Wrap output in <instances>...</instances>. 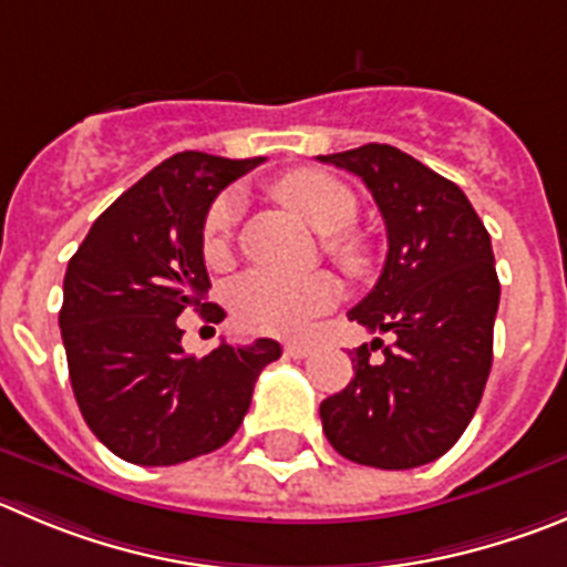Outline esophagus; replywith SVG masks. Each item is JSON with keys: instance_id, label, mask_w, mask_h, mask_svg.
<instances>
[{"instance_id": "1", "label": "esophagus", "mask_w": 567, "mask_h": 567, "mask_svg": "<svg viewBox=\"0 0 567 567\" xmlns=\"http://www.w3.org/2000/svg\"><path fill=\"white\" fill-rule=\"evenodd\" d=\"M310 352H313V349H310L308 343H285V355L296 358V361H299V358H308Z\"/></svg>"}]
</instances>
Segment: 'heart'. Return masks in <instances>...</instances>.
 Instances as JSON below:
<instances>
[{
	"label": "heart",
	"instance_id": "1",
	"mask_svg": "<svg viewBox=\"0 0 567 567\" xmlns=\"http://www.w3.org/2000/svg\"><path fill=\"white\" fill-rule=\"evenodd\" d=\"M274 193L288 209L308 220L324 235V251L349 274H363L372 266V251L361 235L347 226L355 218V195L347 184L330 173L290 171L274 184ZM240 200L237 195H220L209 206L200 229V248L209 266H220L229 257ZM338 299V282L330 274L319 271L310 277H279V274H246L231 288V308L237 321L248 330L274 332V336H301L310 319L330 310Z\"/></svg>",
	"mask_w": 567,
	"mask_h": 567
}]
</instances>
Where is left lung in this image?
Returning a JSON list of instances; mask_svg holds the SVG:
<instances>
[{"mask_svg":"<svg viewBox=\"0 0 567 567\" xmlns=\"http://www.w3.org/2000/svg\"><path fill=\"white\" fill-rule=\"evenodd\" d=\"M319 162L367 184L389 235L383 274L349 321L396 336L355 349V378L321 403V425L355 464L436 462L473 420L492 369L501 282L489 231L456 184L400 147L372 142ZM378 346L384 361L369 362Z\"/></svg>","mask_w":567,"mask_h":567,"instance_id":"left-lung-1","label":"left lung"}]
</instances>
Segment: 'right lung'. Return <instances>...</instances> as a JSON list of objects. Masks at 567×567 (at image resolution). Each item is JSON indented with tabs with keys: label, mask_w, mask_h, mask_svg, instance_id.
Wrapping results in <instances>:
<instances>
[{
	"label": "right lung",
	"mask_w": 567,
	"mask_h": 567,
	"mask_svg": "<svg viewBox=\"0 0 567 567\" xmlns=\"http://www.w3.org/2000/svg\"><path fill=\"white\" fill-rule=\"evenodd\" d=\"M259 162L176 153L125 189L69 259L58 313L69 380L86 425L125 462L171 467L224 447L259 372L282 355L271 338L187 355L176 324L187 308H209L200 229L212 200Z\"/></svg>",
	"instance_id": "1"
}]
</instances>
